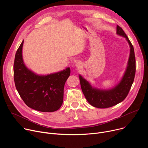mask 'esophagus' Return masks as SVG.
<instances>
[{"label": "esophagus", "mask_w": 148, "mask_h": 148, "mask_svg": "<svg viewBox=\"0 0 148 148\" xmlns=\"http://www.w3.org/2000/svg\"><path fill=\"white\" fill-rule=\"evenodd\" d=\"M75 67H77L78 69H81L82 67V63L80 62H77L75 63Z\"/></svg>", "instance_id": "obj_1"}]
</instances>
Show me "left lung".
<instances>
[{
    "label": "left lung",
    "mask_w": 148,
    "mask_h": 148,
    "mask_svg": "<svg viewBox=\"0 0 148 148\" xmlns=\"http://www.w3.org/2000/svg\"><path fill=\"white\" fill-rule=\"evenodd\" d=\"M116 34L125 38L130 47L127 66L119 82L110 89H101L93 87L91 82L79 74L81 87L84 96L89 103L96 108H107L123 101L128 95L134 80L136 62L133 46L122 29L118 25Z\"/></svg>",
    "instance_id": "1"
}]
</instances>
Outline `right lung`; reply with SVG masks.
<instances>
[{"mask_svg":"<svg viewBox=\"0 0 148 148\" xmlns=\"http://www.w3.org/2000/svg\"><path fill=\"white\" fill-rule=\"evenodd\" d=\"M24 40L16 51L14 62L16 88L27 106L38 111L50 112L62 105L64 87L70 75V69L46 75L37 74L29 69L23 58Z\"/></svg>","mask_w":148,"mask_h":148,"instance_id":"obj_1","label":"right lung"}]
</instances>
